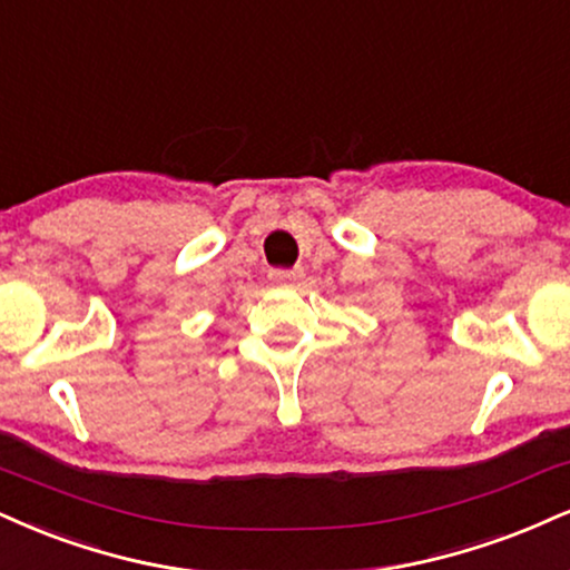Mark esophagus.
Masks as SVG:
<instances>
[{"label":"esophagus","mask_w":570,"mask_h":570,"mask_svg":"<svg viewBox=\"0 0 570 570\" xmlns=\"http://www.w3.org/2000/svg\"><path fill=\"white\" fill-rule=\"evenodd\" d=\"M267 278L273 281V284H292V281L303 278V267H273L271 273H267Z\"/></svg>","instance_id":"obj_1"}]
</instances>
